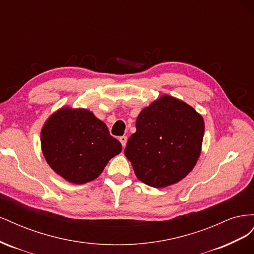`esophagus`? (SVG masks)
<instances>
[{
  "label": "esophagus",
  "mask_w": 254,
  "mask_h": 254,
  "mask_svg": "<svg viewBox=\"0 0 254 254\" xmlns=\"http://www.w3.org/2000/svg\"><path fill=\"white\" fill-rule=\"evenodd\" d=\"M127 139H128V137H127L126 135H122V136H120V137H119V140H120V142L122 143V146H123V147H125V146H126Z\"/></svg>",
  "instance_id": "34e87169"
}]
</instances>
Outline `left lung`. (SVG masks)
<instances>
[{"mask_svg": "<svg viewBox=\"0 0 254 254\" xmlns=\"http://www.w3.org/2000/svg\"><path fill=\"white\" fill-rule=\"evenodd\" d=\"M124 150L137 179L152 188L182 180L200 156L204 122L190 106L163 95L141 111Z\"/></svg>", "mask_w": 254, "mask_h": 254, "instance_id": "8db88e82", "label": "left lung"}]
</instances>
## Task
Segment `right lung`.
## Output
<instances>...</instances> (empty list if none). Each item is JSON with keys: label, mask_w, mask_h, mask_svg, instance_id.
<instances>
[{"label": "right lung", "mask_w": 254, "mask_h": 254, "mask_svg": "<svg viewBox=\"0 0 254 254\" xmlns=\"http://www.w3.org/2000/svg\"><path fill=\"white\" fill-rule=\"evenodd\" d=\"M41 147L53 170L75 184L97 178L122 151L104 122L86 109L71 108L60 109L45 122Z\"/></svg>", "instance_id": "right-lung-1"}]
</instances>
